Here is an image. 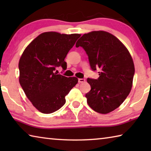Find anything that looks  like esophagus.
I'll return each mask as SVG.
<instances>
[{
	"mask_svg": "<svg viewBox=\"0 0 151 151\" xmlns=\"http://www.w3.org/2000/svg\"><path fill=\"white\" fill-rule=\"evenodd\" d=\"M78 83H84V82L85 81V78H78Z\"/></svg>",
	"mask_w": 151,
	"mask_h": 151,
	"instance_id": "1",
	"label": "esophagus"
}]
</instances>
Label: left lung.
<instances>
[{
  "instance_id": "8db88e82",
  "label": "left lung",
  "mask_w": 151,
  "mask_h": 151,
  "mask_svg": "<svg viewBox=\"0 0 151 151\" xmlns=\"http://www.w3.org/2000/svg\"><path fill=\"white\" fill-rule=\"evenodd\" d=\"M78 47L88 55L91 69L99 71L97 79L87 78L91 87L85 95L87 103L99 113L111 112L131 92L134 75L131 54L116 37L102 30L83 35L76 43Z\"/></svg>"
}]
</instances>
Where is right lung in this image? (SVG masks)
Returning a JSON list of instances; mask_svg holds the SVG:
<instances>
[{
    "label": "right lung",
    "instance_id": "right-lung-1",
    "mask_svg": "<svg viewBox=\"0 0 151 151\" xmlns=\"http://www.w3.org/2000/svg\"><path fill=\"white\" fill-rule=\"evenodd\" d=\"M81 35L43 32L25 48L19 63V83L29 101L42 113L50 114L66 103L65 96L78 78L57 75L66 68L65 58Z\"/></svg>",
    "mask_w": 151,
    "mask_h": 151
}]
</instances>
